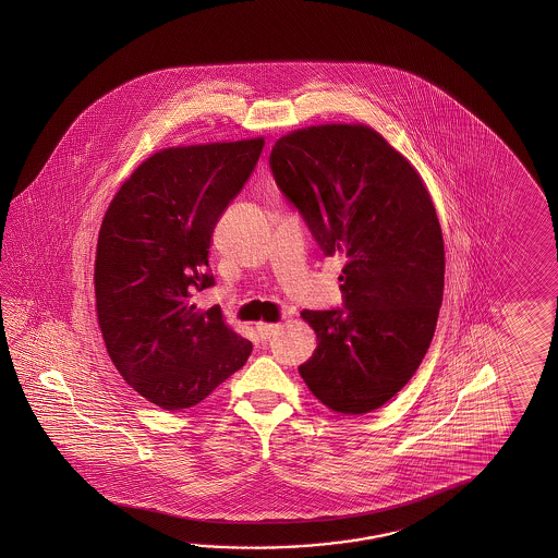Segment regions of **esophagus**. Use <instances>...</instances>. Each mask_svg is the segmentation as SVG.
I'll return each mask as SVG.
<instances>
[{
    "label": "esophagus",
    "instance_id": "obj_1",
    "mask_svg": "<svg viewBox=\"0 0 558 558\" xmlns=\"http://www.w3.org/2000/svg\"><path fill=\"white\" fill-rule=\"evenodd\" d=\"M281 329V320H277V323H257V332H259V337H262L263 341H267L271 335L279 331Z\"/></svg>",
    "mask_w": 558,
    "mask_h": 558
}]
</instances>
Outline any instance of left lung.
I'll return each instance as SVG.
<instances>
[{
  "instance_id": "left-lung-1",
  "label": "left lung",
  "mask_w": 558,
  "mask_h": 558,
  "mask_svg": "<svg viewBox=\"0 0 558 558\" xmlns=\"http://www.w3.org/2000/svg\"><path fill=\"white\" fill-rule=\"evenodd\" d=\"M269 163L323 253L344 259V308L301 313L317 349L299 375L332 413L365 415L411 380L435 335L445 287L435 205L413 163L363 123L289 131Z\"/></svg>"
}]
</instances>
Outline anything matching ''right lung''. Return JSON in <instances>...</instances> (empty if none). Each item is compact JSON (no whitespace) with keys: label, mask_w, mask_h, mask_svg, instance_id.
<instances>
[{"label":"right lung","mask_w":558,"mask_h":558,"mask_svg":"<svg viewBox=\"0 0 558 558\" xmlns=\"http://www.w3.org/2000/svg\"><path fill=\"white\" fill-rule=\"evenodd\" d=\"M265 140L166 147L123 181L95 251V311L109 359L135 391L166 411L203 399L243 367L253 344L221 308L193 295L215 223L250 179Z\"/></svg>","instance_id":"1"}]
</instances>
